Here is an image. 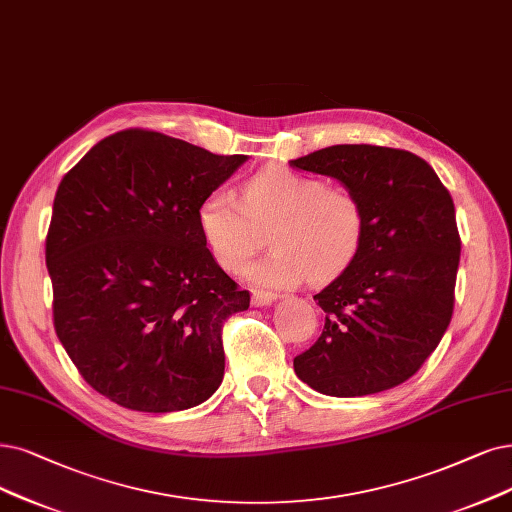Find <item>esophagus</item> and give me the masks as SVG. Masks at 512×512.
I'll return each instance as SVG.
<instances>
[{
    "mask_svg": "<svg viewBox=\"0 0 512 512\" xmlns=\"http://www.w3.org/2000/svg\"><path fill=\"white\" fill-rule=\"evenodd\" d=\"M275 300H277V294H273V292H254L252 294V304L254 306H267Z\"/></svg>",
    "mask_w": 512,
    "mask_h": 512,
    "instance_id": "obj_1",
    "label": "esophagus"
}]
</instances>
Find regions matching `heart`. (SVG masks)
Instances as JSON below:
<instances>
[{"mask_svg":"<svg viewBox=\"0 0 512 512\" xmlns=\"http://www.w3.org/2000/svg\"><path fill=\"white\" fill-rule=\"evenodd\" d=\"M197 222L212 256L227 271H239L269 229L273 250L250 264L245 277L260 288H294L309 277L327 283L349 269L365 239L361 199L302 172L262 168L243 180L239 201L214 191L201 201Z\"/></svg>","mask_w":512,"mask_h":512,"instance_id":"obj_1","label":"heart"}]
</instances>
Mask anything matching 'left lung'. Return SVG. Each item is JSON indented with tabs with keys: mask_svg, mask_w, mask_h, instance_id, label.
Returning <instances> with one entry per match:
<instances>
[{
	"mask_svg": "<svg viewBox=\"0 0 512 512\" xmlns=\"http://www.w3.org/2000/svg\"><path fill=\"white\" fill-rule=\"evenodd\" d=\"M332 176L365 208L357 258L313 298L325 325L294 359L296 376L330 397H363L412 378L454 313L460 235L449 191L403 149L334 145L290 161Z\"/></svg>",
	"mask_w": 512,
	"mask_h": 512,
	"instance_id": "obj_1",
	"label": "left lung"
}]
</instances>
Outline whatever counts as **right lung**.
Returning a JSON list of instances; mask_svg holds the SVG:
<instances>
[{"instance_id": "1", "label": "right lung", "mask_w": 512, "mask_h": 512, "mask_svg": "<svg viewBox=\"0 0 512 512\" xmlns=\"http://www.w3.org/2000/svg\"><path fill=\"white\" fill-rule=\"evenodd\" d=\"M245 159L134 128L60 180L46 237L54 330L113 403L166 414L220 386L222 325L250 292L218 267L197 212Z\"/></svg>"}]
</instances>
